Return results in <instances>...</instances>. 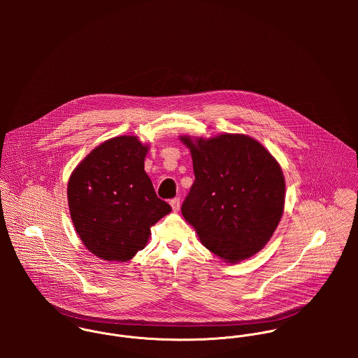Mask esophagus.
Masks as SVG:
<instances>
[{
	"instance_id": "obj_1",
	"label": "esophagus",
	"mask_w": 358,
	"mask_h": 358,
	"mask_svg": "<svg viewBox=\"0 0 358 358\" xmlns=\"http://www.w3.org/2000/svg\"><path fill=\"white\" fill-rule=\"evenodd\" d=\"M169 204H171L172 209H173L175 212H178V210L180 209V199H179V197H175V199H172V200L169 201Z\"/></svg>"
}]
</instances>
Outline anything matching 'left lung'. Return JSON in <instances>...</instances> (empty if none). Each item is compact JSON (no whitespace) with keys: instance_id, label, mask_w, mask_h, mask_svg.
Returning <instances> with one entry per match:
<instances>
[{"instance_id":"1","label":"left lung","mask_w":358,"mask_h":358,"mask_svg":"<svg viewBox=\"0 0 358 358\" xmlns=\"http://www.w3.org/2000/svg\"><path fill=\"white\" fill-rule=\"evenodd\" d=\"M180 139L192 152L196 176L182 213L205 248L231 263L260 251L284 210L285 182L277 161L244 135Z\"/></svg>"}]
</instances>
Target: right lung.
Returning <instances> with one entry per match:
<instances>
[{"label": "right lung", "instance_id": "1", "mask_svg": "<svg viewBox=\"0 0 358 358\" xmlns=\"http://www.w3.org/2000/svg\"><path fill=\"white\" fill-rule=\"evenodd\" d=\"M148 148L118 136L94 149L70 176L67 197L84 245L104 260L127 262L143 250L150 227L171 212L145 172Z\"/></svg>", "mask_w": 358, "mask_h": 358}]
</instances>
